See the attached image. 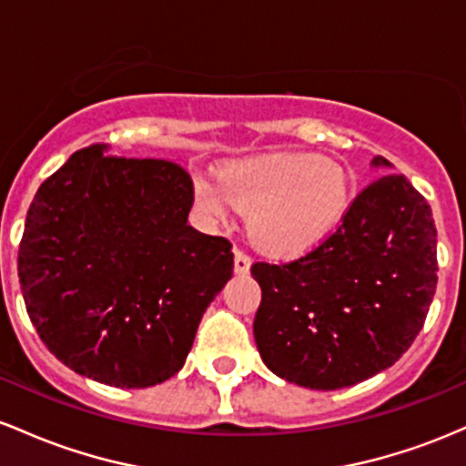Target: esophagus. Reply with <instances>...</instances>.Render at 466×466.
I'll use <instances>...</instances> for the list:
<instances>
[{
	"label": "esophagus",
	"mask_w": 466,
	"mask_h": 466,
	"mask_svg": "<svg viewBox=\"0 0 466 466\" xmlns=\"http://www.w3.org/2000/svg\"><path fill=\"white\" fill-rule=\"evenodd\" d=\"M250 270V258L244 250H235V273L247 275Z\"/></svg>",
	"instance_id": "1"
}]
</instances>
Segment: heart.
<instances>
[{
    "label": "heart",
    "instance_id": "1",
    "mask_svg": "<svg viewBox=\"0 0 466 466\" xmlns=\"http://www.w3.org/2000/svg\"><path fill=\"white\" fill-rule=\"evenodd\" d=\"M196 196L213 218L250 213L253 242L270 255L312 250L348 208L346 171L312 154H268L227 167L222 180L196 177Z\"/></svg>",
    "mask_w": 466,
    "mask_h": 466
}]
</instances>
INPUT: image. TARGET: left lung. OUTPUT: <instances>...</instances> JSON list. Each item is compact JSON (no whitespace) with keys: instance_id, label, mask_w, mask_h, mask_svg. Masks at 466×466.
Instances as JSON below:
<instances>
[{"instance_id":"8db88e82","label":"left lung","mask_w":466,"mask_h":466,"mask_svg":"<svg viewBox=\"0 0 466 466\" xmlns=\"http://www.w3.org/2000/svg\"><path fill=\"white\" fill-rule=\"evenodd\" d=\"M372 167L391 165L376 156ZM250 273L266 368L301 388H350L394 365L425 323L438 284L431 207L405 176L383 174L317 248Z\"/></svg>"}]
</instances>
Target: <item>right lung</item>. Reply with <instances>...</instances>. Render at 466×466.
I'll return each instance as SVG.
<instances>
[{
  "label": "right lung",
  "mask_w": 466,
  "mask_h": 466,
  "mask_svg": "<svg viewBox=\"0 0 466 466\" xmlns=\"http://www.w3.org/2000/svg\"><path fill=\"white\" fill-rule=\"evenodd\" d=\"M191 176L90 145L36 191L19 284L46 348L112 388H151L185 365L208 303L233 275L231 242L187 224Z\"/></svg>",
  "instance_id": "add662e5"
}]
</instances>
